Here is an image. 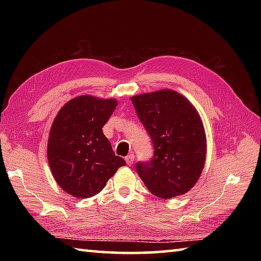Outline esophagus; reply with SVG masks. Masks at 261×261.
Wrapping results in <instances>:
<instances>
[{
  "label": "esophagus",
  "instance_id": "34e87169",
  "mask_svg": "<svg viewBox=\"0 0 261 261\" xmlns=\"http://www.w3.org/2000/svg\"><path fill=\"white\" fill-rule=\"evenodd\" d=\"M125 162H126L127 165L131 166L132 164H134V162H135V154L130 153L129 156H126V157H125Z\"/></svg>",
  "mask_w": 261,
  "mask_h": 261
}]
</instances>
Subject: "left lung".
Wrapping results in <instances>:
<instances>
[{
    "label": "left lung",
    "mask_w": 261,
    "mask_h": 261,
    "mask_svg": "<svg viewBox=\"0 0 261 261\" xmlns=\"http://www.w3.org/2000/svg\"><path fill=\"white\" fill-rule=\"evenodd\" d=\"M131 101L154 149L150 162L137 164L138 175L160 198L187 193L198 180L206 158V136L197 110L173 90L139 94Z\"/></svg>",
    "instance_id": "obj_1"
}]
</instances>
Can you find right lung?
I'll return each instance as SVG.
<instances>
[{
  "label": "right lung",
  "instance_id": "right-lung-1",
  "mask_svg": "<svg viewBox=\"0 0 261 261\" xmlns=\"http://www.w3.org/2000/svg\"><path fill=\"white\" fill-rule=\"evenodd\" d=\"M116 105L115 98L80 95L66 103L55 118L48 137V164L55 180L69 195H96L125 165L102 131Z\"/></svg>",
  "mask_w": 261,
  "mask_h": 261
}]
</instances>
